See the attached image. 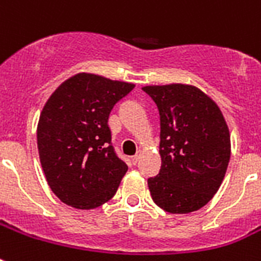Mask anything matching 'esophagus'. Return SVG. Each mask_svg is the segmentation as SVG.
Here are the masks:
<instances>
[{
    "label": "esophagus",
    "mask_w": 261,
    "mask_h": 261,
    "mask_svg": "<svg viewBox=\"0 0 261 261\" xmlns=\"http://www.w3.org/2000/svg\"><path fill=\"white\" fill-rule=\"evenodd\" d=\"M141 154H142V151L141 150H138V153H137V154L135 155H133V157H131V161H133V164H137L138 163V160H139V157H141Z\"/></svg>",
    "instance_id": "34e87169"
}]
</instances>
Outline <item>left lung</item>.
Masks as SVG:
<instances>
[{"mask_svg": "<svg viewBox=\"0 0 261 261\" xmlns=\"http://www.w3.org/2000/svg\"><path fill=\"white\" fill-rule=\"evenodd\" d=\"M159 107L161 169L147 180L151 198L188 214L217 194L230 160V133L217 102L188 84L142 88Z\"/></svg>", "mask_w": 261, "mask_h": 261, "instance_id": "1", "label": "left lung"}]
</instances>
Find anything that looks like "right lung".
<instances>
[{
    "instance_id": "1",
    "label": "right lung",
    "mask_w": 261,
    "mask_h": 261,
    "mask_svg": "<svg viewBox=\"0 0 261 261\" xmlns=\"http://www.w3.org/2000/svg\"><path fill=\"white\" fill-rule=\"evenodd\" d=\"M134 87L79 73L63 81L43 107L39 159L51 191L67 206L96 208L118 191L127 165L111 146L108 118Z\"/></svg>"
}]
</instances>
